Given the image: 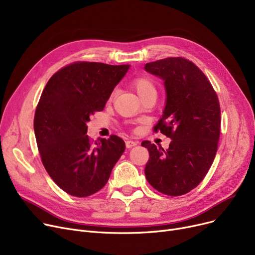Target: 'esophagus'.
Returning <instances> with one entry per match:
<instances>
[{
    "label": "esophagus",
    "instance_id": "1",
    "mask_svg": "<svg viewBox=\"0 0 255 255\" xmlns=\"http://www.w3.org/2000/svg\"><path fill=\"white\" fill-rule=\"evenodd\" d=\"M136 144H137L136 141H133V140H127V141H126V146H127L128 149L132 148V146H135Z\"/></svg>",
    "mask_w": 255,
    "mask_h": 255
}]
</instances>
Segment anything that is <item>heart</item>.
Listing matches in <instances>:
<instances>
[{
	"label": "heart",
	"mask_w": 255,
	"mask_h": 255,
	"mask_svg": "<svg viewBox=\"0 0 255 255\" xmlns=\"http://www.w3.org/2000/svg\"><path fill=\"white\" fill-rule=\"evenodd\" d=\"M133 88L135 89V91L137 92V94L140 96H142L143 94H145L148 91L155 89L153 83L149 78L146 77H137L134 80H133Z\"/></svg>",
	"instance_id": "1"
}]
</instances>
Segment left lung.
I'll list each match as a JSON object with an SVG mask.
<instances>
[{"instance_id": "8db88e82", "label": "left lung", "mask_w": 255, "mask_h": 255, "mask_svg": "<svg viewBox=\"0 0 255 255\" xmlns=\"http://www.w3.org/2000/svg\"><path fill=\"white\" fill-rule=\"evenodd\" d=\"M144 70L163 80L165 106L155 131L171 139L166 150L141 142L150 154L144 175L159 192L183 195L204 180L215 158L221 124L218 97L203 71L186 59L146 63Z\"/></svg>"}]
</instances>
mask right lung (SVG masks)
Listing matches in <instances>:
<instances>
[{
  "label": "right lung",
  "mask_w": 255,
  "mask_h": 255,
  "mask_svg": "<svg viewBox=\"0 0 255 255\" xmlns=\"http://www.w3.org/2000/svg\"><path fill=\"white\" fill-rule=\"evenodd\" d=\"M130 65L77 62L53 74L34 118L42 163L62 190L86 197L99 191L125 151L117 135L93 142L86 134L90 116L103 111Z\"/></svg>",
  "instance_id": "right-lung-1"
}]
</instances>
